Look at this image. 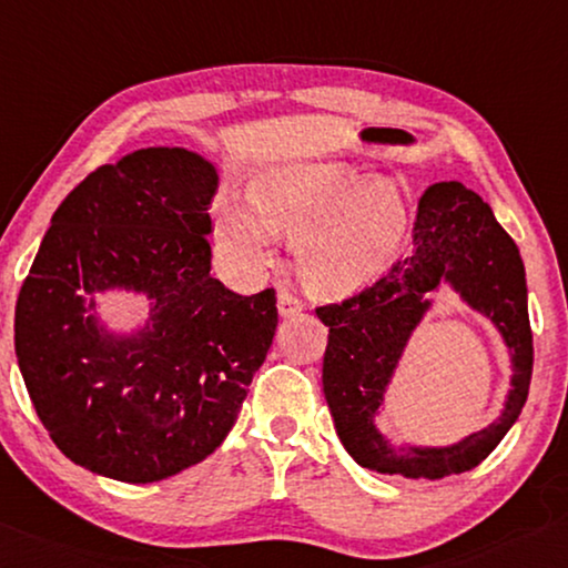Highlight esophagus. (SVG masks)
Listing matches in <instances>:
<instances>
[{
    "instance_id": "obj_1",
    "label": "esophagus",
    "mask_w": 568,
    "mask_h": 568,
    "mask_svg": "<svg viewBox=\"0 0 568 568\" xmlns=\"http://www.w3.org/2000/svg\"><path fill=\"white\" fill-rule=\"evenodd\" d=\"M276 306H278V314H282V316H294V314H300L304 310V304H302L300 296H296L290 290L278 292V304Z\"/></svg>"
}]
</instances>
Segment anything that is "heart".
<instances>
[{
    "instance_id": "1",
    "label": "heart",
    "mask_w": 568,
    "mask_h": 568,
    "mask_svg": "<svg viewBox=\"0 0 568 568\" xmlns=\"http://www.w3.org/2000/svg\"><path fill=\"white\" fill-rule=\"evenodd\" d=\"M409 206L392 182L344 166L300 164L252 184V206H226L222 242L248 262L272 256L274 232L300 239L296 266L306 290L342 300L379 282L409 239Z\"/></svg>"
}]
</instances>
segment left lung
I'll return each instance as SVG.
<instances>
[{"label": "left lung", "mask_w": 568, "mask_h": 568, "mask_svg": "<svg viewBox=\"0 0 568 568\" xmlns=\"http://www.w3.org/2000/svg\"><path fill=\"white\" fill-rule=\"evenodd\" d=\"M414 252L402 256L379 282L339 304L316 306L329 326L324 352V396L344 449L366 469L412 479H442L469 471L511 429L529 396L534 336L526 304V274L519 246L494 219L491 206L459 182L424 192L412 232ZM449 277L475 308L500 326L515 362V389L491 427L444 450L396 455L375 432L373 414L383 400L393 366L428 303L420 296Z\"/></svg>", "instance_id": "obj_1"}]
</instances>
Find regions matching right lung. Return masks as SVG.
<instances>
[{
    "label": "right lung",
    "mask_w": 568,
    "mask_h": 568,
    "mask_svg": "<svg viewBox=\"0 0 568 568\" xmlns=\"http://www.w3.org/2000/svg\"><path fill=\"white\" fill-rule=\"evenodd\" d=\"M214 166L149 146L94 169L57 206L14 312L29 399L57 449L84 469L152 484L204 462L232 429L272 346L276 292L214 278ZM155 302L148 329L116 341L94 291Z\"/></svg>",
    "instance_id": "1"
}]
</instances>
